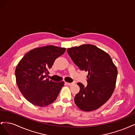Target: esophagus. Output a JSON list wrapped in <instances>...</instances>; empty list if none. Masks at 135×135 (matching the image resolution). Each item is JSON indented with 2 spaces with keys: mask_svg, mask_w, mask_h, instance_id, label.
Listing matches in <instances>:
<instances>
[{
  "mask_svg": "<svg viewBox=\"0 0 135 135\" xmlns=\"http://www.w3.org/2000/svg\"><path fill=\"white\" fill-rule=\"evenodd\" d=\"M66 84H68V85H73L74 83H68V82H66Z\"/></svg>",
  "mask_w": 135,
  "mask_h": 135,
  "instance_id": "obj_1",
  "label": "esophagus"
}]
</instances>
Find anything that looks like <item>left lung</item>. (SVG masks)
<instances>
[{
  "instance_id": "8db88e82",
  "label": "left lung",
  "mask_w": 135,
  "mask_h": 135,
  "mask_svg": "<svg viewBox=\"0 0 135 135\" xmlns=\"http://www.w3.org/2000/svg\"><path fill=\"white\" fill-rule=\"evenodd\" d=\"M67 52L81 70L88 73L86 87L77 83L80 91L75 95V104L84 112L99 108L110 99L115 86L118 71L112 58L91 44L68 48Z\"/></svg>"
}]
</instances>
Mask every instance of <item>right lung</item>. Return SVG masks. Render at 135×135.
<instances>
[{
	"label": "right lung",
	"mask_w": 135,
	"mask_h": 135,
	"mask_svg": "<svg viewBox=\"0 0 135 135\" xmlns=\"http://www.w3.org/2000/svg\"><path fill=\"white\" fill-rule=\"evenodd\" d=\"M65 50L54 46L36 48L20 60L15 70L16 83L23 96L31 104L46 107L57 99L64 82H54L46 77L55 60Z\"/></svg>",
	"instance_id": "1"
}]
</instances>
